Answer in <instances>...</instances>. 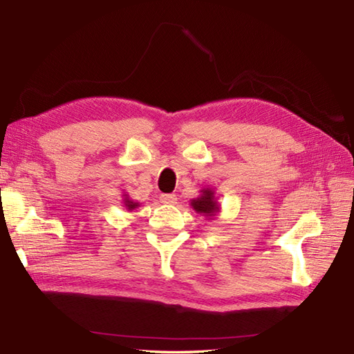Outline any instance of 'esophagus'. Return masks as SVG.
<instances>
[{
    "label": "esophagus",
    "mask_w": 354,
    "mask_h": 354,
    "mask_svg": "<svg viewBox=\"0 0 354 354\" xmlns=\"http://www.w3.org/2000/svg\"><path fill=\"white\" fill-rule=\"evenodd\" d=\"M177 196L174 194H162L160 195V203L163 204H176Z\"/></svg>",
    "instance_id": "obj_1"
}]
</instances>
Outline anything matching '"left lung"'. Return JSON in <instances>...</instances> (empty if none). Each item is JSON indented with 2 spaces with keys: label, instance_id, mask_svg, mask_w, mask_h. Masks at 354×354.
I'll return each instance as SVG.
<instances>
[{
  "label": "left lung",
  "instance_id": "obj_1",
  "mask_svg": "<svg viewBox=\"0 0 354 354\" xmlns=\"http://www.w3.org/2000/svg\"><path fill=\"white\" fill-rule=\"evenodd\" d=\"M191 207L196 212L203 214L207 219L216 218L221 212V205L218 203L216 194L212 187H204L200 191V195L191 200Z\"/></svg>",
  "mask_w": 354,
  "mask_h": 354
}]
</instances>
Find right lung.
I'll list each match as a JSON object with an SVG mask.
<instances>
[{"instance_id": "obj_1", "label": "right lung", "mask_w": 354, "mask_h": 354, "mask_svg": "<svg viewBox=\"0 0 354 354\" xmlns=\"http://www.w3.org/2000/svg\"><path fill=\"white\" fill-rule=\"evenodd\" d=\"M141 204L138 203V201H135V200H132L131 196H129V194H123V207H126V210L127 212H133L135 209H138V207H140Z\"/></svg>"}]
</instances>
